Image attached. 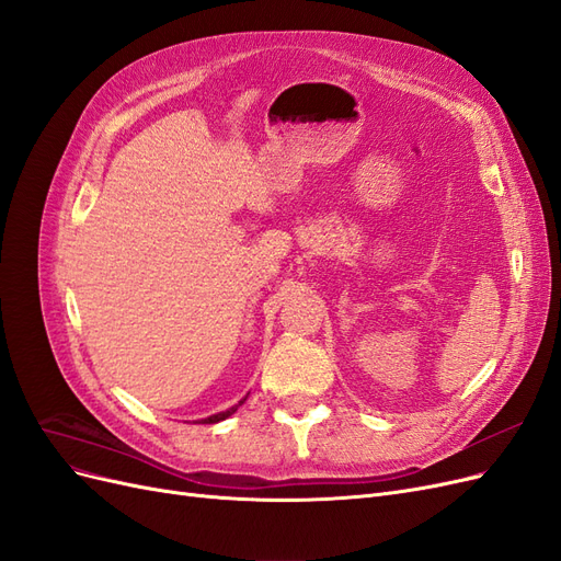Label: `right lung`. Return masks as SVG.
<instances>
[{"label":"right lung","instance_id":"obj_1","mask_svg":"<svg viewBox=\"0 0 561 561\" xmlns=\"http://www.w3.org/2000/svg\"><path fill=\"white\" fill-rule=\"evenodd\" d=\"M248 398V396H245ZM245 398L239 402V404H243L245 402ZM239 404H233V407H229L227 412H217V414H213V416H208V419H201L198 423H217V421H225V419H229L236 410H239Z\"/></svg>","mask_w":561,"mask_h":561}]
</instances>
